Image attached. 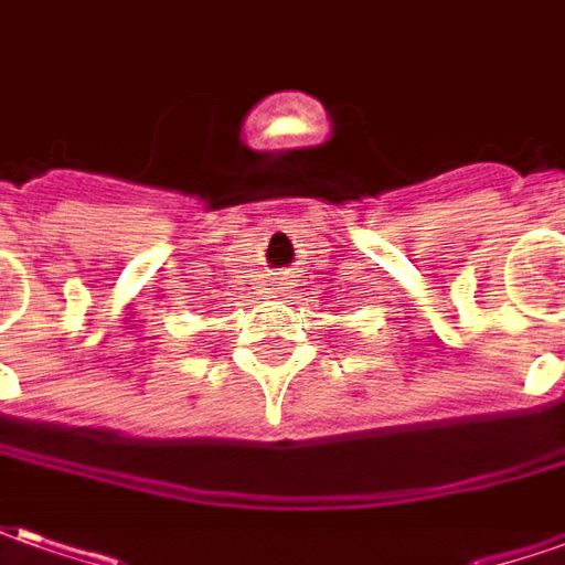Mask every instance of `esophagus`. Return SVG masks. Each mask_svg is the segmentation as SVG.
Here are the masks:
<instances>
[{
  "label": "esophagus",
  "mask_w": 565,
  "mask_h": 565,
  "mask_svg": "<svg viewBox=\"0 0 565 565\" xmlns=\"http://www.w3.org/2000/svg\"><path fill=\"white\" fill-rule=\"evenodd\" d=\"M276 279H279V291L289 289V279H286V276H276Z\"/></svg>",
  "instance_id": "obj_1"
}]
</instances>
